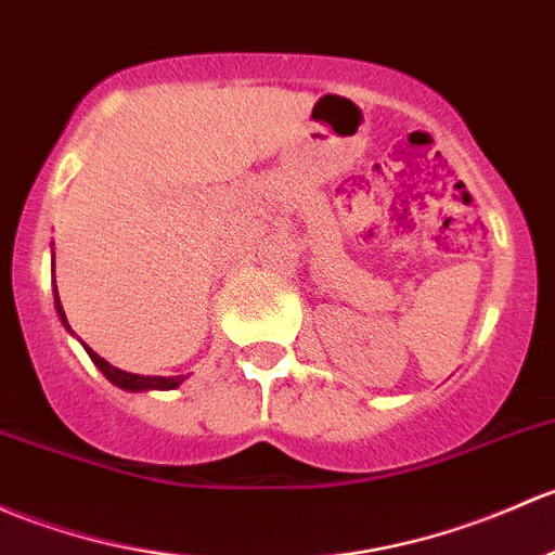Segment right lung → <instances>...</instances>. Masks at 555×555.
<instances>
[{"label": "right lung", "mask_w": 555, "mask_h": 555, "mask_svg": "<svg viewBox=\"0 0 555 555\" xmlns=\"http://www.w3.org/2000/svg\"><path fill=\"white\" fill-rule=\"evenodd\" d=\"M55 308H57V317H61V322L66 324V330H72V326H68V322H66V313H63V306H61V297H57V289H55ZM85 348H87V353H90V359L95 361L98 370H101L111 383L119 385V388H125V390H172V388H178V385L185 380L183 375H175V377L132 375V372L116 370L114 364H108L106 359H101V356L92 351L90 346H85Z\"/></svg>", "instance_id": "add662e5"}]
</instances>
